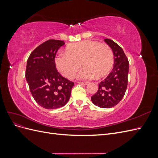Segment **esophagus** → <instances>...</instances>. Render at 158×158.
<instances>
[{
    "label": "esophagus",
    "mask_w": 158,
    "mask_h": 158,
    "mask_svg": "<svg viewBox=\"0 0 158 158\" xmlns=\"http://www.w3.org/2000/svg\"><path fill=\"white\" fill-rule=\"evenodd\" d=\"M78 84H82V85H86L88 84V82H78Z\"/></svg>",
    "instance_id": "1"
}]
</instances>
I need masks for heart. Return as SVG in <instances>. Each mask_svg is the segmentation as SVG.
Wrapping results in <instances>:
<instances>
[{
	"instance_id": "heart-1",
	"label": "heart",
	"mask_w": 158,
	"mask_h": 158,
	"mask_svg": "<svg viewBox=\"0 0 158 158\" xmlns=\"http://www.w3.org/2000/svg\"><path fill=\"white\" fill-rule=\"evenodd\" d=\"M55 63L57 69L69 79L75 77L80 64L84 67L79 74L81 78H102L111 71L114 55L108 45L85 40L69 45L66 53L57 55Z\"/></svg>"
}]
</instances>
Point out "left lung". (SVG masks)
<instances>
[{
	"label": "left lung",
	"mask_w": 158,
	"mask_h": 158,
	"mask_svg": "<svg viewBox=\"0 0 158 158\" xmlns=\"http://www.w3.org/2000/svg\"><path fill=\"white\" fill-rule=\"evenodd\" d=\"M104 41L113 52V69L107 77L99 84L98 92L91 99L99 107L111 108L121 102L126 92L129 63L120 46L111 40L105 39Z\"/></svg>",
	"instance_id": "8db88e82"
}]
</instances>
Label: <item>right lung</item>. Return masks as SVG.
<instances>
[{
	"mask_svg": "<svg viewBox=\"0 0 158 158\" xmlns=\"http://www.w3.org/2000/svg\"><path fill=\"white\" fill-rule=\"evenodd\" d=\"M63 41L49 40L33 50L27 60L26 78L35 101L42 107H63L70 97L74 83L57 71L55 58Z\"/></svg>",
	"mask_w": 158,
	"mask_h": 158,
	"instance_id": "right-lung-1",
	"label": "right lung"
}]
</instances>
